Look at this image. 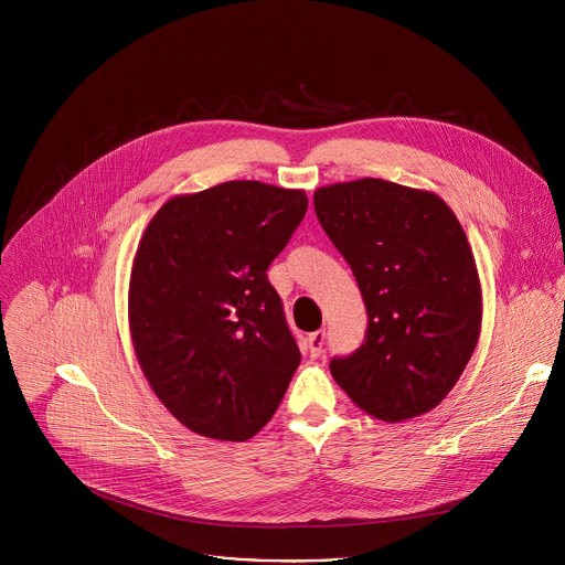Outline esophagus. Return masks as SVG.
<instances>
[{
  "label": "esophagus",
  "instance_id": "1",
  "mask_svg": "<svg viewBox=\"0 0 565 565\" xmlns=\"http://www.w3.org/2000/svg\"><path fill=\"white\" fill-rule=\"evenodd\" d=\"M324 340H327V331H315L308 335V353L312 358L321 355V351H324Z\"/></svg>",
  "mask_w": 565,
  "mask_h": 565
}]
</instances>
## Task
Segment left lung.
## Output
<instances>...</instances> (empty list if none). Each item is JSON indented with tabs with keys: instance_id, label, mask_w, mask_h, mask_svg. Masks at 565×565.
Masks as SVG:
<instances>
[{
	"instance_id": "obj_1",
	"label": "left lung",
	"mask_w": 565,
	"mask_h": 565,
	"mask_svg": "<svg viewBox=\"0 0 565 565\" xmlns=\"http://www.w3.org/2000/svg\"><path fill=\"white\" fill-rule=\"evenodd\" d=\"M312 201L369 312L364 344L331 362L335 382L382 423L431 412L462 375L482 321L460 221L436 192L384 179L324 185Z\"/></svg>"
}]
</instances>
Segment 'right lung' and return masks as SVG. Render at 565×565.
<instances>
[{"instance_id": "add662e5", "label": "right lung", "mask_w": 565, "mask_h": 565, "mask_svg": "<svg viewBox=\"0 0 565 565\" xmlns=\"http://www.w3.org/2000/svg\"><path fill=\"white\" fill-rule=\"evenodd\" d=\"M306 207L303 190L227 181L172 196L138 241L134 353L156 397L199 436L253 438L301 362L266 270Z\"/></svg>"}]
</instances>
